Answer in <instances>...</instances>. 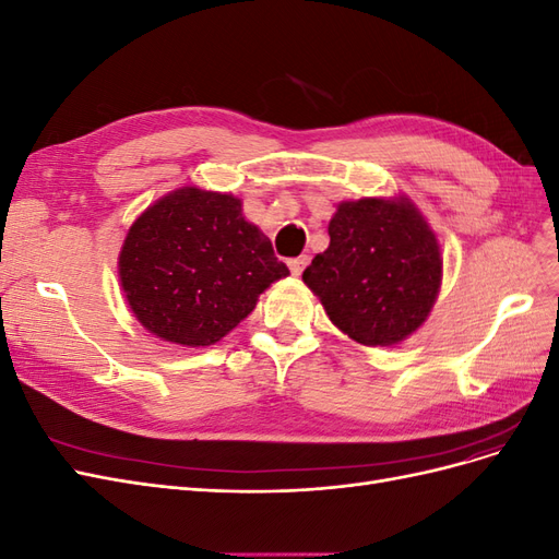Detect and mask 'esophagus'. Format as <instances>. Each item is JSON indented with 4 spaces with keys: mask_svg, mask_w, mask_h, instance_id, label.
<instances>
[{
    "mask_svg": "<svg viewBox=\"0 0 559 559\" xmlns=\"http://www.w3.org/2000/svg\"><path fill=\"white\" fill-rule=\"evenodd\" d=\"M308 257H296V259H292L289 261V267H292V273L294 275H300L302 273V270H306V265H308Z\"/></svg>",
    "mask_w": 559,
    "mask_h": 559,
    "instance_id": "esophagus-1",
    "label": "esophagus"
}]
</instances>
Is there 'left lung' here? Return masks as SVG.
<instances>
[{
  "label": "left lung",
  "instance_id": "8db88e82",
  "mask_svg": "<svg viewBox=\"0 0 559 559\" xmlns=\"http://www.w3.org/2000/svg\"><path fill=\"white\" fill-rule=\"evenodd\" d=\"M329 249L302 273L329 319L352 341L389 347L425 324L443 280L436 233L408 198L345 200Z\"/></svg>",
  "mask_w": 559,
  "mask_h": 559
}]
</instances>
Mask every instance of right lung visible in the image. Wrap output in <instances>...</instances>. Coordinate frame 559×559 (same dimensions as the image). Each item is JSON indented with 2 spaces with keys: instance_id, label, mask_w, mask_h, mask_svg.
I'll use <instances>...</instances> for the list:
<instances>
[{
  "instance_id": "obj_1",
  "label": "right lung",
  "mask_w": 559,
  "mask_h": 559,
  "mask_svg": "<svg viewBox=\"0 0 559 559\" xmlns=\"http://www.w3.org/2000/svg\"><path fill=\"white\" fill-rule=\"evenodd\" d=\"M286 275L273 245L242 216L240 198L198 186L146 207L118 253L132 314L148 333L183 347L222 341Z\"/></svg>"
}]
</instances>
